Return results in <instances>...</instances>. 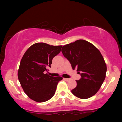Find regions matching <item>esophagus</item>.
<instances>
[{
    "label": "esophagus",
    "mask_w": 122,
    "mask_h": 122,
    "mask_svg": "<svg viewBox=\"0 0 122 122\" xmlns=\"http://www.w3.org/2000/svg\"><path fill=\"white\" fill-rule=\"evenodd\" d=\"M63 79L66 81H69V79H68V78H63Z\"/></svg>",
    "instance_id": "esophagus-1"
}]
</instances>
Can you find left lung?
<instances>
[{
	"label": "left lung",
	"mask_w": 122,
	"mask_h": 122,
	"mask_svg": "<svg viewBox=\"0 0 122 122\" xmlns=\"http://www.w3.org/2000/svg\"><path fill=\"white\" fill-rule=\"evenodd\" d=\"M61 52L73 69H76L81 76L71 93L81 99H87L96 94L107 71L106 62L99 50L92 43L79 39L63 46Z\"/></svg>",
	"instance_id": "8db88e82"
}]
</instances>
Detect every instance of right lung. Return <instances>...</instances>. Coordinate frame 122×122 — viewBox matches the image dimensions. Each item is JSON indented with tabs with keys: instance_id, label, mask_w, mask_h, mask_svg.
Returning <instances> with one entry per match:
<instances>
[{
	"instance_id": "obj_1",
	"label": "right lung",
	"mask_w": 122,
	"mask_h": 122,
	"mask_svg": "<svg viewBox=\"0 0 122 122\" xmlns=\"http://www.w3.org/2000/svg\"><path fill=\"white\" fill-rule=\"evenodd\" d=\"M61 47L36 43L23 55L18 69V79L25 93L33 101L44 102L56 93L58 83L63 78L44 72L51 67L53 58L61 52Z\"/></svg>"
}]
</instances>
